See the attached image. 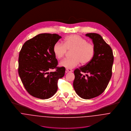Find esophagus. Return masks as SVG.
Masks as SVG:
<instances>
[{
	"label": "esophagus",
	"instance_id": "1",
	"mask_svg": "<svg viewBox=\"0 0 131 131\" xmlns=\"http://www.w3.org/2000/svg\"><path fill=\"white\" fill-rule=\"evenodd\" d=\"M73 71L71 69H66V73H70V72H72Z\"/></svg>",
	"mask_w": 131,
	"mask_h": 131
}]
</instances>
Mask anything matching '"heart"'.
<instances>
[{"instance_id":"b5f03b06","label":"heart","mask_w":131,"mask_h":131,"mask_svg":"<svg viewBox=\"0 0 131 131\" xmlns=\"http://www.w3.org/2000/svg\"><path fill=\"white\" fill-rule=\"evenodd\" d=\"M67 51H71V57L62 60L59 66L72 69L79 65L80 62L82 65L89 63L93 58L95 48L92 43L87 42L85 38L78 35H72L64 39L63 44L57 42L53 47V53L59 59L66 55Z\"/></svg>"}]
</instances>
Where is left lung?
<instances>
[{
  "label": "left lung",
  "instance_id": "8db88e82",
  "mask_svg": "<svg viewBox=\"0 0 131 131\" xmlns=\"http://www.w3.org/2000/svg\"><path fill=\"white\" fill-rule=\"evenodd\" d=\"M86 36L92 40L95 54L89 63L74 71L73 86L80 97L89 99L100 95L106 88L112 75L113 56L111 47L100 35L92 33ZM83 72L87 74L86 76Z\"/></svg>",
  "mask_w": 131,
  "mask_h": 131
}]
</instances>
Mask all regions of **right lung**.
Instances as JSON below:
<instances>
[{
  "label": "right lung",
  "instance_id": "obj_1",
  "mask_svg": "<svg viewBox=\"0 0 131 131\" xmlns=\"http://www.w3.org/2000/svg\"><path fill=\"white\" fill-rule=\"evenodd\" d=\"M61 38L56 34H40L27 41L19 52L18 72L27 92L34 97L46 99L57 90V81L65 73L64 67H57L53 52L54 44ZM55 72L49 73L50 69Z\"/></svg>",
  "mask_w": 131,
  "mask_h": 131
}]
</instances>
